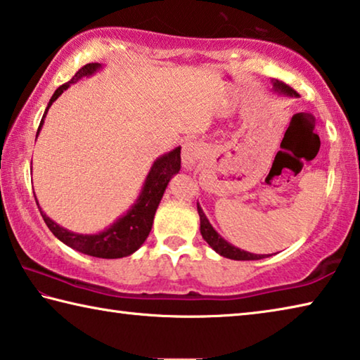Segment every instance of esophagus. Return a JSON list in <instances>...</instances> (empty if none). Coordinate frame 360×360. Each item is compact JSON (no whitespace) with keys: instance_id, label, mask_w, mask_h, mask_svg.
Listing matches in <instances>:
<instances>
[{"instance_id":"34e87169","label":"esophagus","mask_w":360,"mask_h":360,"mask_svg":"<svg viewBox=\"0 0 360 360\" xmlns=\"http://www.w3.org/2000/svg\"><path fill=\"white\" fill-rule=\"evenodd\" d=\"M202 155V148L195 141H187L182 146V165L186 168H192L198 162Z\"/></svg>"}]
</instances>
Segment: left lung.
Listing matches in <instances>:
<instances>
[{"label":"left lung","mask_w":360,"mask_h":360,"mask_svg":"<svg viewBox=\"0 0 360 360\" xmlns=\"http://www.w3.org/2000/svg\"><path fill=\"white\" fill-rule=\"evenodd\" d=\"M273 87H275L276 92L289 95V96H297V92L292 87H289L288 84H284L283 81H275L273 82ZM197 210H198V216H200V231H202L203 240L208 243V245L214 249L217 254L224 255L227 259H233V260H259L268 257V255H260V254H252V252H246L241 251V249L231 246L230 243L225 241L217 231L212 229V225L210 224L208 219H206L205 212L202 210V206L197 203Z\"/></svg>","instance_id":"1"}]
</instances>
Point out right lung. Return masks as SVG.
Instances as JSON below:
<instances>
[{
  "instance_id": "right-lung-1",
  "label": "right lung",
  "mask_w": 360,
  "mask_h": 360,
  "mask_svg": "<svg viewBox=\"0 0 360 360\" xmlns=\"http://www.w3.org/2000/svg\"><path fill=\"white\" fill-rule=\"evenodd\" d=\"M101 68L100 63H87L84 65L81 70H79L75 76L56 90V94L52 95L51 101L42 115L41 124L38 127V133L41 130L42 124H44L46 114L49 108L52 106V103L56 101L60 95L63 94V90L70 87L71 84L77 82L79 79L85 76H92ZM181 169V148H176L168 154L158 157L157 160L152 165L148 178L144 181V186L141 188V193L136 200V203H133L131 208L127 211V214L119 217L111 227L106 230L100 231V233L95 235H82V233H75V231H70L63 227H60L52 219H49L44 211H41V216L44 219L46 225L49 230L52 231L57 238L65 243L66 246H70L76 251L92 255V257H100V259H120L127 257V255L133 254L138 251L139 246L143 245L146 238L149 236V231L152 229V222H154L155 211L158 208V203L163 197V192L168 186L169 179L173 178V174L179 173ZM36 198V197H34Z\"/></svg>"
}]
</instances>
